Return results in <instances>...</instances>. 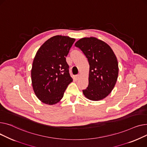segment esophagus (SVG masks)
<instances>
[{
	"instance_id": "esophagus-1",
	"label": "esophagus",
	"mask_w": 147,
	"mask_h": 147,
	"mask_svg": "<svg viewBox=\"0 0 147 147\" xmlns=\"http://www.w3.org/2000/svg\"><path fill=\"white\" fill-rule=\"evenodd\" d=\"M80 74H78V75H77L75 76V79H76V80H78L80 79Z\"/></svg>"
}]
</instances>
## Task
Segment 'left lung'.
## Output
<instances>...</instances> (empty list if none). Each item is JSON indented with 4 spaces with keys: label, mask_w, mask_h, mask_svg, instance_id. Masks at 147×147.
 Here are the masks:
<instances>
[{
    "label": "left lung",
    "mask_w": 147,
    "mask_h": 147,
    "mask_svg": "<svg viewBox=\"0 0 147 147\" xmlns=\"http://www.w3.org/2000/svg\"><path fill=\"white\" fill-rule=\"evenodd\" d=\"M90 65L88 86L82 91L86 98L99 101L106 98L116 83L119 67L116 55L106 42L96 37H84L77 41Z\"/></svg>",
    "instance_id": "8db88e82"
}]
</instances>
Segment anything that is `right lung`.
Returning a JSON list of instances; mask_svg holds the SVG:
<instances>
[{"label":"right lung","mask_w":147,"mask_h":147,"mask_svg":"<svg viewBox=\"0 0 147 147\" xmlns=\"http://www.w3.org/2000/svg\"><path fill=\"white\" fill-rule=\"evenodd\" d=\"M75 41L68 36H55L37 51L31 69L32 85L37 97L45 104L59 102L73 81L66 57Z\"/></svg>","instance_id":"add662e5"}]
</instances>
